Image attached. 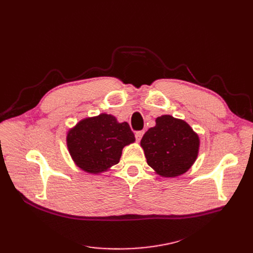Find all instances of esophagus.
<instances>
[{
    "mask_svg": "<svg viewBox=\"0 0 253 253\" xmlns=\"http://www.w3.org/2000/svg\"><path fill=\"white\" fill-rule=\"evenodd\" d=\"M143 133H144V131H136L135 132V138H136V141H140V139H141V137H142V135H143Z\"/></svg>",
    "mask_w": 253,
    "mask_h": 253,
    "instance_id": "34e87169",
    "label": "esophagus"
}]
</instances>
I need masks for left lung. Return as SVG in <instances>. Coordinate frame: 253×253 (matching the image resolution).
Returning a JSON list of instances; mask_svg holds the SVG:
<instances>
[{"label": "left lung", "instance_id": "obj_1", "mask_svg": "<svg viewBox=\"0 0 253 253\" xmlns=\"http://www.w3.org/2000/svg\"><path fill=\"white\" fill-rule=\"evenodd\" d=\"M147 163L157 174L175 177L185 173L195 163L200 138L181 119L163 115L156 119L140 140Z\"/></svg>", "mask_w": 253, "mask_h": 253}]
</instances>
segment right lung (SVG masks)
Masks as SVG:
<instances>
[{"label": "right lung", "instance_id": "add662e5", "mask_svg": "<svg viewBox=\"0 0 253 253\" xmlns=\"http://www.w3.org/2000/svg\"><path fill=\"white\" fill-rule=\"evenodd\" d=\"M135 137L127 122L100 114L78 122L66 134V145L73 161L81 170L99 174L119 163L126 145Z\"/></svg>", "mask_w": 253, "mask_h": 253}]
</instances>
